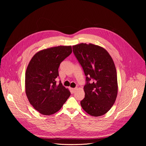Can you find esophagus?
<instances>
[{"instance_id":"34e87169","label":"esophagus","mask_w":146,"mask_h":146,"mask_svg":"<svg viewBox=\"0 0 146 146\" xmlns=\"http://www.w3.org/2000/svg\"><path fill=\"white\" fill-rule=\"evenodd\" d=\"M76 89H77V88H72V92L73 93H74V92H75V91L76 90Z\"/></svg>"}]
</instances>
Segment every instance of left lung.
Listing matches in <instances>:
<instances>
[{"mask_svg":"<svg viewBox=\"0 0 146 146\" xmlns=\"http://www.w3.org/2000/svg\"><path fill=\"white\" fill-rule=\"evenodd\" d=\"M73 50L86 76L85 97L80 102L81 106L92 116L103 115L111 108L117 96L114 61L105 48L91 43L73 46Z\"/></svg>","mask_w":146,"mask_h":146,"instance_id":"8db88e82","label":"left lung"}]
</instances>
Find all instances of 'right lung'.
Returning <instances> with one entry per match:
<instances>
[{
    "label": "right lung",
    "mask_w": 146,
    "mask_h": 146,
    "mask_svg": "<svg viewBox=\"0 0 146 146\" xmlns=\"http://www.w3.org/2000/svg\"><path fill=\"white\" fill-rule=\"evenodd\" d=\"M72 52L71 46H59L36 53L27 68L25 92L38 113L50 115L59 111L70 95L60 81L56 84L60 64Z\"/></svg>",
    "instance_id": "obj_1"
}]
</instances>
